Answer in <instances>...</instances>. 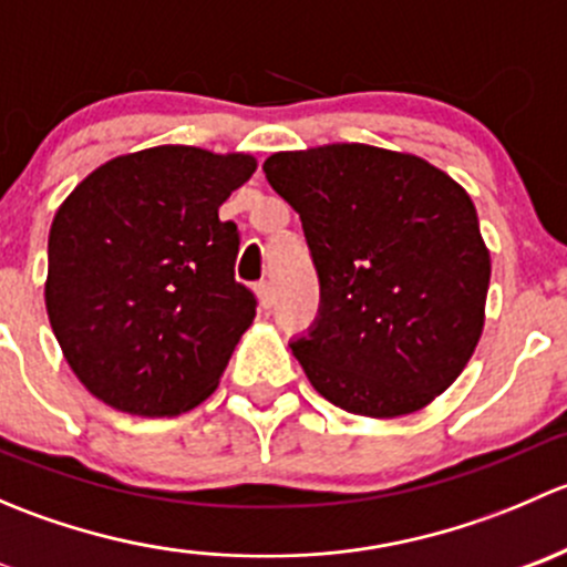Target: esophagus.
<instances>
[{
	"instance_id": "34e87169",
	"label": "esophagus",
	"mask_w": 567,
	"mask_h": 567,
	"mask_svg": "<svg viewBox=\"0 0 567 567\" xmlns=\"http://www.w3.org/2000/svg\"><path fill=\"white\" fill-rule=\"evenodd\" d=\"M255 293H257V301H260L262 310H268V307L274 305V288L268 282H257Z\"/></svg>"
}]
</instances>
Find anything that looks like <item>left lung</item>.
<instances>
[{
	"label": "left lung",
	"instance_id": "1",
	"mask_svg": "<svg viewBox=\"0 0 567 567\" xmlns=\"http://www.w3.org/2000/svg\"><path fill=\"white\" fill-rule=\"evenodd\" d=\"M262 173L299 214L320 279L316 329L290 346L316 392L373 420L433 403L485 323L491 255L466 188L359 142L274 153Z\"/></svg>",
	"mask_w": 567,
	"mask_h": 567
}]
</instances>
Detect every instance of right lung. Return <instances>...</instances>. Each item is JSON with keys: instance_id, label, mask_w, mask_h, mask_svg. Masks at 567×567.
Returning a JSON list of instances; mask_svg holds the SVG:
<instances>
[{"instance_id": "obj_1", "label": "right lung", "mask_w": 567, "mask_h": 567, "mask_svg": "<svg viewBox=\"0 0 567 567\" xmlns=\"http://www.w3.org/2000/svg\"><path fill=\"white\" fill-rule=\"evenodd\" d=\"M249 153L158 145L93 169L56 208L45 312L84 390L136 416L192 411L255 320L219 208Z\"/></svg>"}]
</instances>
